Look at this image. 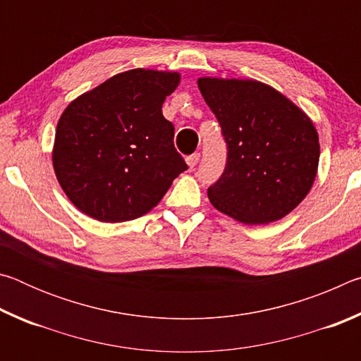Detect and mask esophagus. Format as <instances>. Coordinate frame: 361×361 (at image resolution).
Here are the masks:
<instances>
[{
	"label": "esophagus",
	"mask_w": 361,
	"mask_h": 361,
	"mask_svg": "<svg viewBox=\"0 0 361 361\" xmlns=\"http://www.w3.org/2000/svg\"><path fill=\"white\" fill-rule=\"evenodd\" d=\"M199 159H200V152H194V154L188 156V157H186V164L189 166V169H194L195 166H197Z\"/></svg>",
	"instance_id": "esophagus-1"
}]
</instances>
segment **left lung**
<instances>
[{"instance_id": "8db88e82", "label": "left lung", "mask_w": 361, "mask_h": 361, "mask_svg": "<svg viewBox=\"0 0 361 361\" xmlns=\"http://www.w3.org/2000/svg\"><path fill=\"white\" fill-rule=\"evenodd\" d=\"M197 84L228 146L224 172L209 188L212 205L245 224L288 215L310 191L319 167L312 121L258 81L200 78Z\"/></svg>"}]
</instances>
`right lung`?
<instances>
[{
    "label": "right lung",
    "instance_id": "obj_1",
    "mask_svg": "<svg viewBox=\"0 0 361 361\" xmlns=\"http://www.w3.org/2000/svg\"><path fill=\"white\" fill-rule=\"evenodd\" d=\"M178 73L130 70L71 102L60 116L52 162L60 186L85 215L130 221L156 207L188 170L162 103Z\"/></svg>",
    "mask_w": 361,
    "mask_h": 361
}]
</instances>
